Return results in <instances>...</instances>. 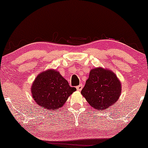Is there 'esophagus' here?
Instances as JSON below:
<instances>
[{
	"label": "esophagus",
	"mask_w": 148,
	"mask_h": 148,
	"mask_svg": "<svg viewBox=\"0 0 148 148\" xmlns=\"http://www.w3.org/2000/svg\"><path fill=\"white\" fill-rule=\"evenodd\" d=\"M82 88H83V86L81 84L79 85V86H76V90H77L78 91H81V90H82Z\"/></svg>",
	"instance_id": "esophagus-1"
}]
</instances>
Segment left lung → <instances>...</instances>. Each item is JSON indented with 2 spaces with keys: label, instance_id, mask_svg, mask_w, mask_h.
Here are the masks:
<instances>
[{
  "label": "left lung",
  "instance_id": "obj_1",
  "mask_svg": "<svg viewBox=\"0 0 148 148\" xmlns=\"http://www.w3.org/2000/svg\"><path fill=\"white\" fill-rule=\"evenodd\" d=\"M122 92L120 81L111 69H92L81 93L95 109L103 111L118 101Z\"/></svg>",
  "mask_w": 148,
  "mask_h": 148
}]
</instances>
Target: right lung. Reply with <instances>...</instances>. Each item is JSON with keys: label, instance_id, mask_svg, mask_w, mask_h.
Returning a JSON list of instances; mask_svg holds the SVG:
<instances>
[{"label": "right lung", "instance_id": "add662e5", "mask_svg": "<svg viewBox=\"0 0 148 148\" xmlns=\"http://www.w3.org/2000/svg\"><path fill=\"white\" fill-rule=\"evenodd\" d=\"M31 94L37 106L45 111H56L62 108L76 89L70 87L63 76L56 69L40 72L31 86Z\"/></svg>", "mask_w": 148, "mask_h": 148}]
</instances>
